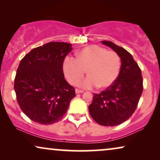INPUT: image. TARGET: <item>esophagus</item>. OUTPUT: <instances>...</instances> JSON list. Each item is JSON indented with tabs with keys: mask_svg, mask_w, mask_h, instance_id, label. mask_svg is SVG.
Wrapping results in <instances>:
<instances>
[{
	"mask_svg": "<svg viewBox=\"0 0 160 160\" xmlns=\"http://www.w3.org/2000/svg\"><path fill=\"white\" fill-rule=\"evenodd\" d=\"M76 94H78V93H83L84 92V90H81V89H76Z\"/></svg>",
	"mask_w": 160,
	"mask_h": 160,
	"instance_id": "1",
	"label": "esophagus"
}]
</instances>
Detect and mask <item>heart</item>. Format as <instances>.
Wrapping results in <instances>:
<instances>
[{
    "instance_id": "1",
    "label": "heart",
    "mask_w": 160,
    "mask_h": 160,
    "mask_svg": "<svg viewBox=\"0 0 160 160\" xmlns=\"http://www.w3.org/2000/svg\"><path fill=\"white\" fill-rule=\"evenodd\" d=\"M76 60L66 58L62 70L67 80L76 84L83 78L85 71L88 76L79 83L83 88L106 89L111 86L118 77L121 68L117 52L107 51L98 45H89L76 52Z\"/></svg>"
}]
</instances>
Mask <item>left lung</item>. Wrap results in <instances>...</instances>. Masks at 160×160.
Wrapping results in <instances>:
<instances>
[{
  "label": "left lung",
  "mask_w": 160,
  "mask_h": 160,
  "mask_svg": "<svg viewBox=\"0 0 160 160\" xmlns=\"http://www.w3.org/2000/svg\"><path fill=\"white\" fill-rule=\"evenodd\" d=\"M121 59V69L114 83L106 90L95 94L89 111L102 126H117L130 119L143 92V77L138 65L130 53L111 41H102Z\"/></svg>",
  "instance_id": "left-lung-1"
}]
</instances>
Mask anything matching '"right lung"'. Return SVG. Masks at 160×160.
I'll use <instances>...</instances> for the list:
<instances>
[{"instance_id": "add662e5", "label": "right lung", "mask_w": 160, "mask_h": 160, "mask_svg": "<svg viewBox=\"0 0 160 160\" xmlns=\"http://www.w3.org/2000/svg\"><path fill=\"white\" fill-rule=\"evenodd\" d=\"M72 44L49 42L32 49L19 62L14 91L21 110L41 124L58 122L76 96L65 79L62 65Z\"/></svg>"}]
</instances>
